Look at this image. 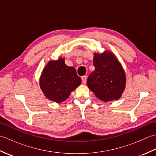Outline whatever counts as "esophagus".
Returning <instances> with one entry per match:
<instances>
[{
    "instance_id": "1",
    "label": "esophagus",
    "mask_w": 156,
    "mask_h": 156,
    "mask_svg": "<svg viewBox=\"0 0 156 156\" xmlns=\"http://www.w3.org/2000/svg\"><path fill=\"white\" fill-rule=\"evenodd\" d=\"M82 82L83 84H85L87 82V76H82Z\"/></svg>"
}]
</instances>
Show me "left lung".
Returning <instances> with one entry per match:
<instances>
[{
  "label": "left lung",
  "instance_id": "1",
  "mask_svg": "<svg viewBox=\"0 0 156 156\" xmlns=\"http://www.w3.org/2000/svg\"><path fill=\"white\" fill-rule=\"evenodd\" d=\"M94 70L89 75L88 87L100 100L120 98L126 84V76L120 62L112 52L94 54Z\"/></svg>",
  "mask_w": 156,
  "mask_h": 156
}]
</instances>
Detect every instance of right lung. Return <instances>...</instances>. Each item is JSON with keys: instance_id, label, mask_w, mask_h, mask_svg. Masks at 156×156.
<instances>
[{"instance_id": "1", "label": "right lung", "mask_w": 156, "mask_h": 156, "mask_svg": "<svg viewBox=\"0 0 156 156\" xmlns=\"http://www.w3.org/2000/svg\"><path fill=\"white\" fill-rule=\"evenodd\" d=\"M74 67L65 64L64 58L51 60L44 68L39 80L42 92L49 100L62 102L81 84Z\"/></svg>"}]
</instances>
